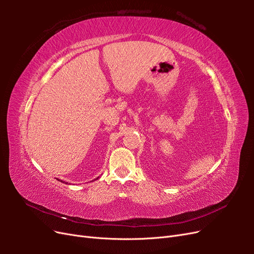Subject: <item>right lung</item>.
Segmentation results:
<instances>
[{"label": "right lung", "mask_w": 254, "mask_h": 254, "mask_svg": "<svg viewBox=\"0 0 254 254\" xmlns=\"http://www.w3.org/2000/svg\"><path fill=\"white\" fill-rule=\"evenodd\" d=\"M96 179H98V177H97V178H96ZM96 179H94V180H96ZM57 180H58V181H60L59 179H57ZM92 181H93V180H92ZM60 182H63V183H65V184H67V182H64V181H63V180H61Z\"/></svg>", "instance_id": "obj_1"}]
</instances>
